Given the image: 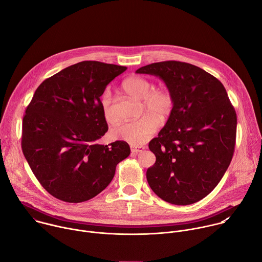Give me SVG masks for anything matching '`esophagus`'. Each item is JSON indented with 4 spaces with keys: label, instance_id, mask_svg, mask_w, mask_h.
Masks as SVG:
<instances>
[{
    "label": "esophagus",
    "instance_id": "esophagus-1",
    "mask_svg": "<svg viewBox=\"0 0 262 262\" xmlns=\"http://www.w3.org/2000/svg\"><path fill=\"white\" fill-rule=\"evenodd\" d=\"M144 149H145V147H143V146H134V145L130 146V151H132L133 154L141 152L142 150H144Z\"/></svg>",
    "mask_w": 262,
    "mask_h": 262
}]
</instances>
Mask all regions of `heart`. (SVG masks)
Wrapping results in <instances>:
<instances>
[{
  "label": "heart",
  "instance_id": "obj_1",
  "mask_svg": "<svg viewBox=\"0 0 262 262\" xmlns=\"http://www.w3.org/2000/svg\"><path fill=\"white\" fill-rule=\"evenodd\" d=\"M122 90L129 96L142 100V118L122 123L111 130L114 140L125 141L132 145H141L147 142L157 132L161 122H166L173 113L174 99L166 89H155V85L145 78L130 77L122 83ZM100 106L104 120L115 124L118 116L114 108L113 98L110 91L100 96Z\"/></svg>",
  "mask_w": 262,
  "mask_h": 262
}]
</instances>
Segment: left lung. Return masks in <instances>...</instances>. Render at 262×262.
<instances>
[{
    "instance_id": "obj_1",
    "label": "left lung",
    "mask_w": 262,
    "mask_h": 262,
    "mask_svg": "<svg viewBox=\"0 0 262 262\" xmlns=\"http://www.w3.org/2000/svg\"><path fill=\"white\" fill-rule=\"evenodd\" d=\"M136 72L162 79L174 99L172 115L149 142L157 161L147 169L148 184L166 202H198L215 188L234 154L237 119L226 89L185 62L152 63Z\"/></svg>"
}]
</instances>
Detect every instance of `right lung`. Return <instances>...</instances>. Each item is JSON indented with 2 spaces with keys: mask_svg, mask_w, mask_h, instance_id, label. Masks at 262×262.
<instances>
[{
  "mask_svg": "<svg viewBox=\"0 0 262 262\" xmlns=\"http://www.w3.org/2000/svg\"><path fill=\"white\" fill-rule=\"evenodd\" d=\"M125 66L83 61L36 89L23 118L21 149L40 184L55 198L80 203L102 192L130 148L99 145L107 132L100 96Z\"/></svg>",
  "mask_w": 262,
  "mask_h": 262,
  "instance_id": "obj_1",
  "label": "right lung"
}]
</instances>
